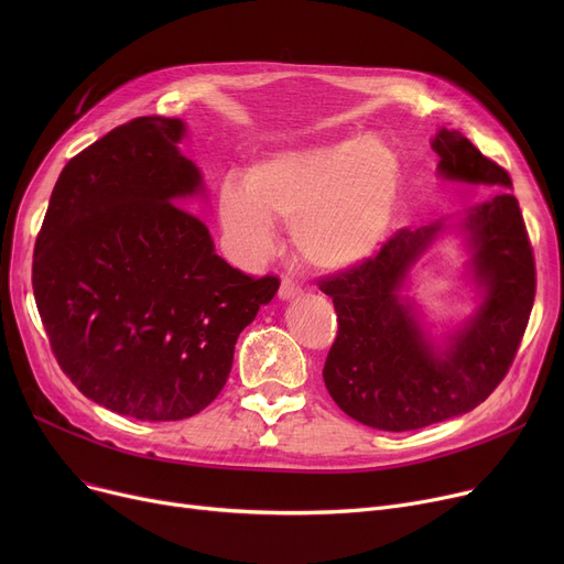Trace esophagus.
Masks as SVG:
<instances>
[{
  "mask_svg": "<svg viewBox=\"0 0 564 564\" xmlns=\"http://www.w3.org/2000/svg\"><path fill=\"white\" fill-rule=\"evenodd\" d=\"M302 294V285L300 283H294L292 279H283L281 281V288H279V297L281 300H294V297H300Z\"/></svg>",
  "mask_w": 564,
  "mask_h": 564,
  "instance_id": "1",
  "label": "esophagus"
}]
</instances>
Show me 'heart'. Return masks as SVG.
I'll use <instances>...</instances> for the list:
<instances>
[{
	"instance_id": "obj_1",
	"label": "heart",
	"mask_w": 564,
	"mask_h": 564,
	"mask_svg": "<svg viewBox=\"0 0 564 564\" xmlns=\"http://www.w3.org/2000/svg\"><path fill=\"white\" fill-rule=\"evenodd\" d=\"M400 160L368 137H347L274 153L224 183L219 226L242 264L274 249V221L290 226L294 249L324 272L366 262L387 240L400 192Z\"/></svg>"
}]
</instances>
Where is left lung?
I'll use <instances>...</instances> for the list:
<instances>
[{
    "label": "left lung",
    "mask_w": 564,
    "mask_h": 564,
    "mask_svg": "<svg viewBox=\"0 0 564 564\" xmlns=\"http://www.w3.org/2000/svg\"><path fill=\"white\" fill-rule=\"evenodd\" d=\"M432 148L443 181L512 187L508 171L457 130L441 128ZM446 229L465 235V275L481 302L436 339L401 292L412 267ZM319 290L338 313V336L322 377L349 419L383 432H406L462 416L508 375L535 300V260L519 200L500 189L457 224L438 219L416 230L402 228L375 258L324 279Z\"/></svg>",
    "instance_id": "1"
}]
</instances>
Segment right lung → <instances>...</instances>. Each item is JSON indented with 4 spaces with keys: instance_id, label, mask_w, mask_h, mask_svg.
I'll return each mask as SVG.
<instances>
[{
    "instance_id": "right-lung-1",
    "label": "right lung",
    "mask_w": 564,
    "mask_h": 564,
    "mask_svg": "<svg viewBox=\"0 0 564 564\" xmlns=\"http://www.w3.org/2000/svg\"><path fill=\"white\" fill-rule=\"evenodd\" d=\"M181 118L141 116L75 155L52 189L34 297L77 391L137 421H183L230 375L237 336L279 290L217 256L187 210L203 175Z\"/></svg>"
}]
</instances>
